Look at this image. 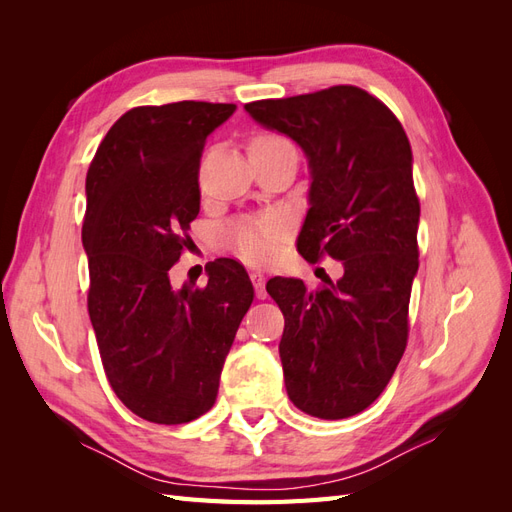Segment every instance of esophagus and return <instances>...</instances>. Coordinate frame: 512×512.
Listing matches in <instances>:
<instances>
[{
  "instance_id": "1",
  "label": "esophagus",
  "mask_w": 512,
  "mask_h": 512,
  "mask_svg": "<svg viewBox=\"0 0 512 512\" xmlns=\"http://www.w3.org/2000/svg\"><path fill=\"white\" fill-rule=\"evenodd\" d=\"M250 280L256 288V297L258 299H267V288H265V273L262 271H250Z\"/></svg>"
}]
</instances>
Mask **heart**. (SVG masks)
Masks as SVG:
<instances>
[{"label":"heart","mask_w":512,"mask_h":512,"mask_svg":"<svg viewBox=\"0 0 512 512\" xmlns=\"http://www.w3.org/2000/svg\"><path fill=\"white\" fill-rule=\"evenodd\" d=\"M275 138V136H260ZM288 232V218L284 213H267L254 220H243L230 224L226 237L235 252L250 262L271 260Z\"/></svg>","instance_id":"obj_1"}]
</instances>
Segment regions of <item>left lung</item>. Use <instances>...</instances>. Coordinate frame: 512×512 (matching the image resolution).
<instances>
[{
  "instance_id": "8db88e82",
  "label": "left lung",
  "mask_w": 512,
  "mask_h": 512,
  "mask_svg": "<svg viewBox=\"0 0 512 512\" xmlns=\"http://www.w3.org/2000/svg\"><path fill=\"white\" fill-rule=\"evenodd\" d=\"M254 121L297 143L309 162L299 254L342 260L344 275L307 290L273 277L267 292L286 327L280 359L288 397L305 414L348 418L374 404L408 344L421 205L412 149L397 117L354 85L245 104Z\"/></svg>"
}]
</instances>
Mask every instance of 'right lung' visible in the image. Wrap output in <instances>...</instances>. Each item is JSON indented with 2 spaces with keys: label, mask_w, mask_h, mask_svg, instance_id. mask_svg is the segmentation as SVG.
<instances>
[{
  "label": "right lung",
  "mask_w": 512,
  "mask_h": 512,
  "mask_svg": "<svg viewBox=\"0 0 512 512\" xmlns=\"http://www.w3.org/2000/svg\"><path fill=\"white\" fill-rule=\"evenodd\" d=\"M235 111L194 100L136 106L113 123L87 170L91 327L115 395L149 423H190L213 408L254 301L250 275L230 258L211 262L205 288L170 282L200 211L205 141Z\"/></svg>",
  "instance_id": "obj_1"
}]
</instances>
